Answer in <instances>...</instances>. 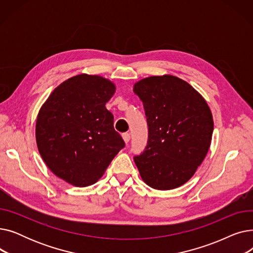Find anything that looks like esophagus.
<instances>
[{
  "mask_svg": "<svg viewBox=\"0 0 253 253\" xmlns=\"http://www.w3.org/2000/svg\"><path fill=\"white\" fill-rule=\"evenodd\" d=\"M122 137H123L125 143H128V142H129V140H130V134H129V133H123Z\"/></svg>",
  "mask_w": 253,
  "mask_h": 253,
  "instance_id": "34e87169",
  "label": "esophagus"
}]
</instances>
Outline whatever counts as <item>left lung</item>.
Listing matches in <instances>:
<instances>
[{
  "instance_id": "8db88e82",
  "label": "left lung",
  "mask_w": 253,
  "mask_h": 253,
  "mask_svg": "<svg viewBox=\"0 0 253 253\" xmlns=\"http://www.w3.org/2000/svg\"><path fill=\"white\" fill-rule=\"evenodd\" d=\"M143 103L149 139L134 157L142 180L167 191L187 182L210 148L213 118L203 96L183 80L153 76L134 84Z\"/></svg>"
}]
</instances>
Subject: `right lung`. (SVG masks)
<instances>
[{
	"instance_id": "obj_1",
	"label": "right lung",
	"mask_w": 253,
	"mask_h": 253,
	"mask_svg": "<svg viewBox=\"0 0 253 253\" xmlns=\"http://www.w3.org/2000/svg\"><path fill=\"white\" fill-rule=\"evenodd\" d=\"M115 91L108 79L78 75L53 90L39 111V153L53 173L75 187L95 183L125 147L105 108Z\"/></svg>"
}]
</instances>
